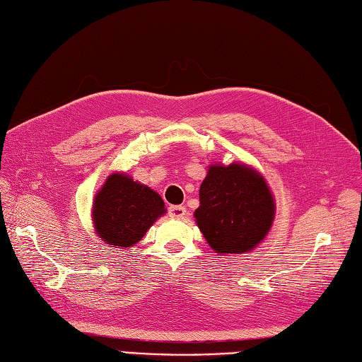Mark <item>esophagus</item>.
Here are the masks:
<instances>
[{"instance_id": "1", "label": "esophagus", "mask_w": 362, "mask_h": 362, "mask_svg": "<svg viewBox=\"0 0 362 362\" xmlns=\"http://www.w3.org/2000/svg\"><path fill=\"white\" fill-rule=\"evenodd\" d=\"M168 216L173 217V218H182L184 216H186V208L184 206H170L168 208Z\"/></svg>"}]
</instances>
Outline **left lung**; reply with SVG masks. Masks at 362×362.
<instances>
[{
  "label": "left lung",
  "instance_id": "left-lung-1",
  "mask_svg": "<svg viewBox=\"0 0 362 362\" xmlns=\"http://www.w3.org/2000/svg\"><path fill=\"white\" fill-rule=\"evenodd\" d=\"M195 222L220 255L252 252L274 223L275 202L264 176L245 164H214L200 186Z\"/></svg>",
  "mask_w": 362,
  "mask_h": 362
}]
</instances>
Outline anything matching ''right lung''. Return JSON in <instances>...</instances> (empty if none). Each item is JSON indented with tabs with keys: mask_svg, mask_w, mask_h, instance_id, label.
Masks as SVG:
<instances>
[{
	"mask_svg": "<svg viewBox=\"0 0 362 362\" xmlns=\"http://www.w3.org/2000/svg\"><path fill=\"white\" fill-rule=\"evenodd\" d=\"M164 214L159 194L128 175L112 173L95 195L92 218L100 239L115 248H129Z\"/></svg>",
	"mask_w": 362,
	"mask_h": 362,
	"instance_id": "obj_1",
	"label": "right lung"
}]
</instances>
